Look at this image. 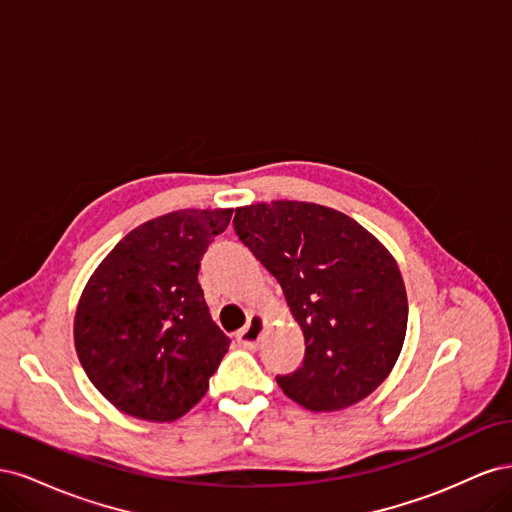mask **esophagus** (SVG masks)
Wrapping results in <instances>:
<instances>
[{"label":"esophagus","mask_w":512,"mask_h":512,"mask_svg":"<svg viewBox=\"0 0 512 512\" xmlns=\"http://www.w3.org/2000/svg\"><path fill=\"white\" fill-rule=\"evenodd\" d=\"M262 331H265V320L254 316L250 318V322L245 324V329H241L237 333V342L243 346V348H256L260 337H262Z\"/></svg>","instance_id":"esophagus-1"}]
</instances>
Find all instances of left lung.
Returning a JSON list of instances; mask_svg holds the SVG:
<instances>
[{
  "label": "left lung",
  "instance_id": "obj_1",
  "mask_svg": "<svg viewBox=\"0 0 512 512\" xmlns=\"http://www.w3.org/2000/svg\"><path fill=\"white\" fill-rule=\"evenodd\" d=\"M235 232L280 282L305 337V356L282 391L314 412L374 393L399 359L406 286L386 247L346 213L299 200L239 207Z\"/></svg>",
  "mask_w": 512,
  "mask_h": 512
}]
</instances>
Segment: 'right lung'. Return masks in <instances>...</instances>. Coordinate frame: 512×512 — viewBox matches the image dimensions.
I'll list each match as a JSON object with an SVG mask.
<instances>
[{
	"label": "right lung",
	"mask_w": 512,
	"mask_h": 512,
	"mask_svg": "<svg viewBox=\"0 0 512 512\" xmlns=\"http://www.w3.org/2000/svg\"><path fill=\"white\" fill-rule=\"evenodd\" d=\"M232 209H181L128 232L81 294L74 346L115 408L177 421L209 389L230 339L211 320L198 269Z\"/></svg>",
	"instance_id": "add662e5"
}]
</instances>
